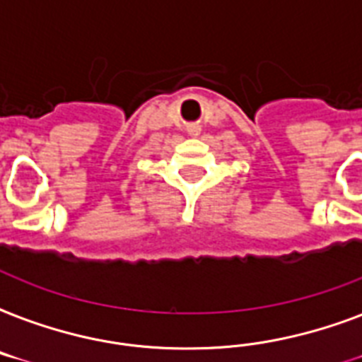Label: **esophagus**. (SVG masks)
Masks as SVG:
<instances>
[{
    "label": "esophagus",
    "instance_id": "esophagus-1",
    "mask_svg": "<svg viewBox=\"0 0 362 362\" xmlns=\"http://www.w3.org/2000/svg\"><path fill=\"white\" fill-rule=\"evenodd\" d=\"M187 133L193 136H197L199 133H201V127H199V125H189V127H187Z\"/></svg>",
    "mask_w": 362,
    "mask_h": 362
}]
</instances>
